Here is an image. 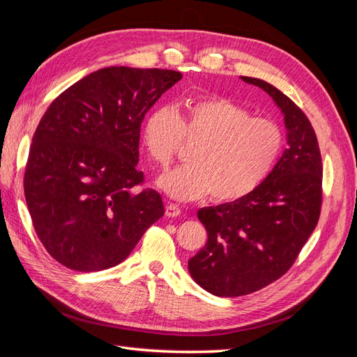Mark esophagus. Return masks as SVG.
I'll return each mask as SVG.
<instances>
[{"label":"esophagus","mask_w":357,"mask_h":357,"mask_svg":"<svg viewBox=\"0 0 357 357\" xmlns=\"http://www.w3.org/2000/svg\"><path fill=\"white\" fill-rule=\"evenodd\" d=\"M180 214H181V210L176 204H168L165 207V215H168V218H177Z\"/></svg>","instance_id":"obj_1"}]
</instances>
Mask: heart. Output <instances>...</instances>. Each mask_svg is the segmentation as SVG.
<instances>
[{"label": "heart", "mask_w": 357, "mask_h": 357, "mask_svg": "<svg viewBox=\"0 0 357 357\" xmlns=\"http://www.w3.org/2000/svg\"><path fill=\"white\" fill-rule=\"evenodd\" d=\"M195 144L190 164L159 178V186L180 201L205 195L234 202L255 192L271 174L284 150V132L277 122L255 114L222 96L188 102L181 112L158 107L143 125L147 156L167 168L183 144Z\"/></svg>", "instance_id": "1"}]
</instances>
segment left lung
<instances>
[{
  "label": "left lung",
  "instance_id": "1",
  "mask_svg": "<svg viewBox=\"0 0 357 357\" xmlns=\"http://www.w3.org/2000/svg\"><path fill=\"white\" fill-rule=\"evenodd\" d=\"M241 79L282 109L289 146L250 195L198 211L208 240L189 261V273L202 289L225 298L253 294L289 271L316 228L323 197L321 155L305 113L268 82Z\"/></svg>",
  "mask_w": 357,
  "mask_h": 357
}]
</instances>
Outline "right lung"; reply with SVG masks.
I'll use <instances>...</instances> for the list:
<instances>
[{
  "label": "right lung",
  "instance_id": "add662e5",
  "mask_svg": "<svg viewBox=\"0 0 357 357\" xmlns=\"http://www.w3.org/2000/svg\"><path fill=\"white\" fill-rule=\"evenodd\" d=\"M181 79L159 68L107 67L49 105L32 137L24 190L47 253L74 271L121 264L164 215L137 169L146 113Z\"/></svg>",
  "mask_w": 357,
  "mask_h": 357
}]
</instances>
